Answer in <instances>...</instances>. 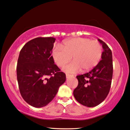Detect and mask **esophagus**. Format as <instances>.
Here are the masks:
<instances>
[{
    "label": "esophagus",
    "mask_w": 130,
    "mask_h": 130,
    "mask_svg": "<svg viewBox=\"0 0 130 130\" xmlns=\"http://www.w3.org/2000/svg\"><path fill=\"white\" fill-rule=\"evenodd\" d=\"M73 76H74V75H70V74H66V77H67V79H68V78L70 77H73Z\"/></svg>",
    "instance_id": "obj_1"
}]
</instances>
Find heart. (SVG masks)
<instances>
[{
	"label": "heart",
	"instance_id": "1",
	"mask_svg": "<svg viewBox=\"0 0 130 130\" xmlns=\"http://www.w3.org/2000/svg\"><path fill=\"white\" fill-rule=\"evenodd\" d=\"M102 47L97 41L76 37L67 39L62 47L56 46L52 50V57L55 63L60 67L71 60L74 61L63 67L67 73H75L81 69L86 72L95 67L102 56Z\"/></svg>",
	"mask_w": 130,
	"mask_h": 130
}]
</instances>
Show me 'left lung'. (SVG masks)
Segmentation results:
<instances>
[{"label":"left lung","mask_w":130,"mask_h":130,"mask_svg":"<svg viewBox=\"0 0 130 130\" xmlns=\"http://www.w3.org/2000/svg\"><path fill=\"white\" fill-rule=\"evenodd\" d=\"M98 41L104 49L102 60L89 72L76 77L78 86L73 92L77 101L88 107L96 106L106 99L112 78V51L104 41Z\"/></svg>","instance_id":"1"}]
</instances>
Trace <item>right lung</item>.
I'll list each match as a JSON object with an SVG mask.
<instances>
[{"mask_svg":"<svg viewBox=\"0 0 130 130\" xmlns=\"http://www.w3.org/2000/svg\"><path fill=\"white\" fill-rule=\"evenodd\" d=\"M55 40L37 37L25 44L20 52L16 67L19 89L24 100L34 107L51 102L66 80L51 56Z\"/></svg>","mask_w":130,"mask_h":130,"instance_id":"add662e5","label":"right lung"}]
</instances>
